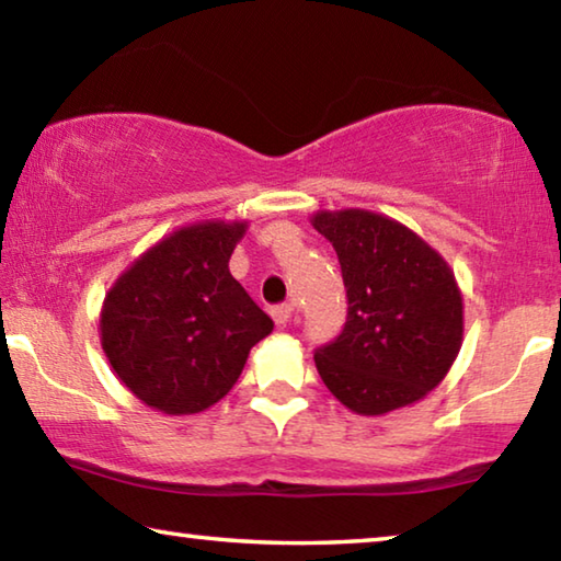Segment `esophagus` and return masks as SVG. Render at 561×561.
<instances>
[{
	"instance_id": "1",
	"label": "esophagus",
	"mask_w": 561,
	"mask_h": 561,
	"mask_svg": "<svg viewBox=\"0 0 561 561\" xmlns=\"http://www.w3.org/2000/svg\"><path fill=\"white\" fill-rule=\"evenodd\" d=\"M291 314H294V304H279V307H274L272 309V317H274V321H277V324H287V321L291 319Z\"/></svg>"
}]
</instances>
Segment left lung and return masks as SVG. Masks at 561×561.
<instances>
[{"mask_svg": "<svg viewBox=\"0 0 561 561\" xmlns=\"http://www.w3.org/2000/svg\"><path fill=\"white\" fill-rule=\"evenodd\" d=\"M348 297L344 331L317 348L321 381L348 411L386 415L428 396L462 346V294L438 252L371 210H319Z\"/></svg>", "mask_w": 561, "mask_h": 561, "instance_id": "1", "label": "left lung"}]
</instances>
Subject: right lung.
I'll use <instances>...</instances> for the list:
<instances>
[{
	"label": "right lung",
	"mask_w": 561,
	"mask_h": 561,
	"mask_svg": "<svg viewBox=\"0 0 561 561\" xmlns=\"http://www.w3.org/2000/svg\"><path fill=\"white\" fill-rule=\"evenodd\" d=\"M244 220L180 227L113 282L101 348L121 383L168 415H193L230 393L274 321L230 274Z\"/></svg>",
	"instance_id": "obj_1"
}]
</instances>
